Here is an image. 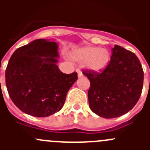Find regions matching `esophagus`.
Returning a JSON list of instances; mask_svg holds the SVG:
<instances>
[{
    "instance_id": "34e87169",
    "label": "esophagus",
    "mask_w": 150,
    "mask_h": 150,
    "mask_svg": "<svg viewBox=\"0 0 150 150\" xmlns=\"http://www.w3.org/2000/svg\"><path fill=\"white\" fill-rule=\"evenodd\" d=\"M77 72H78V76L79 77V78H80V77H82L83 75V73H82V72H81V71L78 70Z\"/></svg>"
}]
</instances>
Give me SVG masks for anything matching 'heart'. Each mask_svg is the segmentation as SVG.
Here are the masks:
<instances>
[{"instance_id": "1", "label": "heart", "mask_w": 150, "mask_h": 150, "mask_svg": "<svg viewBox=\"0 0 150 150\" xmlns=\"http://www.w3.org/2000/svg\"><path fill=\"white\" fill-rule=\"evenodd\" d=\"M72 58L78 62H85L90 70L99 72L104 70L110 62V53L106 48L86 46L74 51Z\"/></svg>"}]
</instances>
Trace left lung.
Segmentation results:
<instances>
[{
  "label": "left lung",
  "mask_w": 150,
  "mask_h": 150,
  "mask_svg": "<svg viewBox=\"0 0 150 150\" xmlns=\"http://www.w3.org/2000/svg\"><path fill=\"white\" fill-rule=\"evenodd\" d=\"M88 78L89 107L100 117L114 118L129 112L139 99L144 71L134 53L115 45L110 62L100 72L83 70Z\"/></svg>",
  "instance_id": "obj_1"
}]
</instances>
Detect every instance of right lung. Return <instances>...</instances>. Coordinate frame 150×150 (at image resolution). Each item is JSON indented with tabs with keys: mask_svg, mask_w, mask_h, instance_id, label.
<instances>
[{
	"mask_svg": "<svg viewBox=\"0 0 150 150\" xmlns=\"http://www.w3.org/2000/svg\"><path fill=\"white\" fill-rule=\"evenodd\" d=\"M58 45L44 39L17 48L6 69V84L11 99L23 112L47 117L59 111L78 73L64 74L57 63Z\"/></svg>",
	"mask_w": 150,
	"mask_h": 150,
	"instance_id": "1",
	"label": "right lung"
}]
</instances>
